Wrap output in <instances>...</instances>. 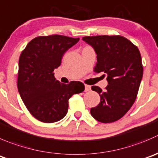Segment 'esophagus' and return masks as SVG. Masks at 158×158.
<instances>
[{
    "instance_id": "34e87169",
    "label": "esophagus",
    "mask_w": 158,
    "mask_h": 158,
    "mask_svg": "<svg viewBox=\"0 0 158 158\" xmlns=\"http://www.w3.org/2000/svg\"><path fill=\"white\" fill-rule=\"evenodd\" d=\"M91 89V86L90 85H85V91L87 92V91H89V90Z\"/></svg>"
}]
</instances>
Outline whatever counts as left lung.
Segmentation results:
<instances>
[{
  "label": "left lung",
  "mask_w": 158,
  "mask_h": 158,
  "mask_svg": "<svg viewBox=\"0 0 158 158\" xmlns=\"http://www.w3.org/2000/svg\"><path fill=\"white\" fill-rule=\"evenodd\" d=\"M82 40L93 47L97 63L95 72L106 74L108 85L102 91L93 85L100 102L90 113L101 123H112L123 117L131 109L143 77V65L139 49L123 36H86Z\"/></svg>",
  "instance_id": "8db88e82"
}]
</instances>
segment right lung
<instances>
[{
    "label": "right lung",
    "mask_w": 158,
    "mask_h": 158,
    "mask_svg": "<svg viewBox=\"0 0 158 158\" xmlns=\"http://www.w3.org/2000/svg\"><path fill=\"white\" fill-rule=\"evenodd\" d=\"M79 38L54 35L34 38L21 52L18 62V89L31 114L44 123L62 120L68 112L69 99L82 93L80 82L63 84L56 80L54 70L65 52Z\"/></svg>",
    "instance_id": "add662e5"
}]
</instances>
